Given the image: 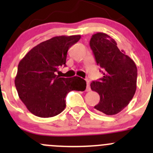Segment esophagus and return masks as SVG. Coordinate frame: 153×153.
<instances>
[{
    "label": "esophagus",
    "mask_w": 153,
    "mask_h": 153,
    "mask_svg": "<svg viewBox=\"0 0 153 153\" xmlns=\"http://www.w3.org/2000/svg\"><path fill=\"white\" fill-rule=\"evenodd\" d=\"M86 82H87V89H86V90H87V92H88V91H90V80H89V79H86Z\"/></svg>",
    "instance_id": "obj_1"
}]
</instances>
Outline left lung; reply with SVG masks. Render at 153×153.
<instances>
[{"label":"left lung","instance_id":"left-lung-1","mask_svg":"<svg viewBox=\"0 0 153 153\" xmlns=\"http://www.w3.org/2000/svg\"><path fill=\"white\" fill-rule=\"evenodd\" d=\"M90 45L103 77L90 84L99 93L100 101L94 108L107 115L123 110L132 99L137 87L135 63L123 51H120L114 39L104 33L92 36Z\"/></svg>","mask_w":153,"mask_h":153}]
</instances>
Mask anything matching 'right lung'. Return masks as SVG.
<instances>
[{
  "label": "right lung",
  "mask_w": 153,
  "mask_h": 153,
  "mask_svg": "<svg viewBox=\"0 0 153 153\" xmlns=\"http://www.w3.org/2000/svg\"><path fill=\"white\" fill-rule=\"evenodd\" d=\"M80 39V35L53 37L33 48L19 62L15 85L20 99L35 116H56L66 108L68 93L85 90L82 78L55 74L60 66H66L68 50Z\"/></svg>",
  "instance_id": "right-lung-1"
}]
</instances>
